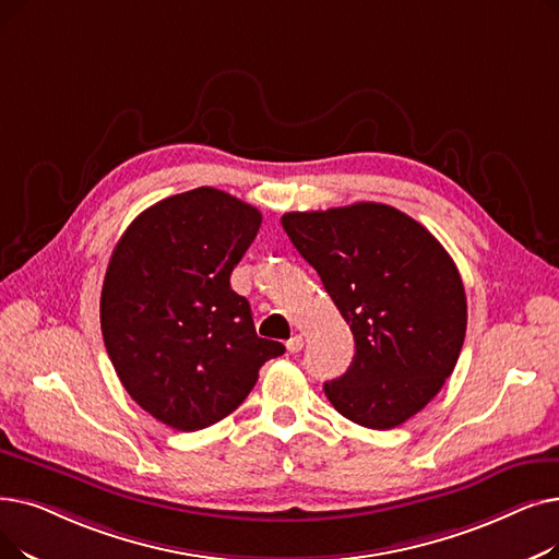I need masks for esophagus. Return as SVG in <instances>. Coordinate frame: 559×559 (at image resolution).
Returning <instances> with one entry per match:
<instances>
[{
    "instance_id": "34e87169",
    "label": "esophagus",
    "mask_w": 559,
    "mask_h": 559,
    "mask_svg": "<svg viewBox=\"0 0 559 559\" xmlns=\"http://www.w3.org/2000/svg\"><path fill=\"white\" fill-rule=\"evenodd\" d=\"M285 347H287V352L289 354H297V352H301V347H304V337L301 335H293L285 343Z\"/></svg>"
}]
</instances>
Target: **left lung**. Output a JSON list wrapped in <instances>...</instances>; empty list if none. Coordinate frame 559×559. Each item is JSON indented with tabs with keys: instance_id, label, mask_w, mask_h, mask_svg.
I'll list each match as a JSON object with an SVG mask.
<instances>
[{
	"instance_id": "left-lung-1",
	"label": "left lung",
	"mask_w": 559,
	"mask_h": 559,
	"mask_svg": "<svg viewBox=\"0 0 559 559\" xmlns=\"http://www.w3.org/2000/svg\"><path fill=\"white\" fill-rule=\"evenodd\" d=\"M281 224L354 333L349 370L324 383L333 408L370 429L416 416L452 374L466 337V293L450 253L383 203L287 212Z\"/></svg>"
}]
</instances>
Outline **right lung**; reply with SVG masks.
Masks as SVG:
<instances>
[{"label":"right lung","instance_id":"right-lung-1","mask_svg":"<svg viewBox=\"0 0 559 559\" xmlns=\"http://www.w3.org/2000/svg\"><path fill=\"white\" fill-rule=\"evenodd\" d=\"M262 214L199 187L143 210L111 253L100 326L130 397L159 423L197 431L247 400L258 370L285 347L258 337L230 287Z\"/></svg>","mask_w":559,"mask_h":559}]
</instances>
